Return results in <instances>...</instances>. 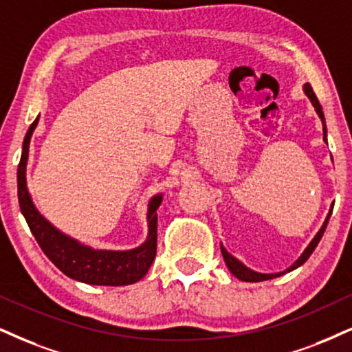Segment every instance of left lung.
I'll list each match as a JSON object with an SVG mask.
<instances>
[{
    "instance_id": "1",
    "label": "left lung",
    "mask_w": 352,
    "mask_h": 352,
    "mask_svg": "<svg viewBox=\"0 0 352 352\" xmlns=\"http://www.w3.org/2000/svg\"><path fill=\"white\" fill-rule=\"evenodd\" d=\"M303 93H305L307 96H309L310 102L314 104V107H315L316 114H318L320 119H322V124H323V140L327 142V124H324V114H323V109H322V106H320L318 99H316V96H315L314 89H311L310 83H305V85H303ZM331 212H333V206H331V209H329V212H328L327 219H324V222H323V225H322V228L318 230V233H316L314 240L310 241V245L307 246L305 251H303V253L300 254V258H298L297 261L292 264V266L285 269V271H282V272H274V274H264V272L253 271V269L246 267L245 264H243V263L240 261V259H236V258H235V256H232V254H230L228 251L223 248V245H220V250H222V256H223V259H225V264H227V267L230 269V272H232V274L235 276L236 279H240V280H245V282H261V280H269V279H274V277H279V276H284V274H287V272L294 271V269L300 267L302 264L305 263L307 259L310 258V254L314 253L315 248H316V245H318L320 240H322V236H323V233H324V228H327V225H328V220H329V217H331Z\"/></svg>"
}]
</instances>
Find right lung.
Listing matches in <instances>:
<instances>
[{"mask_svg":"<svg viewBox=\"0 0 352 352\" xmlns=\"http://www.w3.org/2000/svg\"><path fill=\"white\" fill-rule=\"evenodd\" d=\"M37 124L38 117L30 124L23 143V155L17 166V197H19L21 212L38 246L65 276L75 280L91 285L135 284L148 272L156 256V225H158L156 210L163 201V194H156L150 199L148 212H146L148 236L137 248L125 251L94 250L75 238L65 235L37 210L29 194L28 181H25L29 143Z\"/></svg>","mask_w":352,"mask_h":352,"instance_id":"right-lung-1","label":"right lung"}]
</instances>
